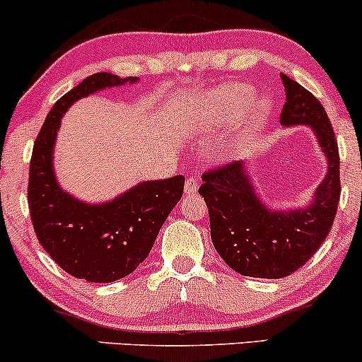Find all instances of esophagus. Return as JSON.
<instances>
[{
  "mask_svg": "<svg viewBox=\"0 0 362 362\" xmlns=\"http://www.w3.org/2000/svg\"><path fill=\"white\" fill-rule=\"evenodd\" d=\"M199 189V180L195 177H187L185 180V194H195Z\"/></svg>",
  "mask_w": 362,
  "mask_h": 362,
  "instance_id": "1",
  "label": "esophagus"
}]
</instances>
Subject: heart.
I'll list each match as a JSON object with an SVG mask.
<instances>
[{
	"mask_svg": "<svg viewBox=\"0 0 362 362\" xmlns=\"http://www.w3.org/2000/svg\"><path fill=\"white\" fill-rule=\"evenodd\" d=\"M252 98H255V93L250 86H230L219 94L214 103H211V110L207 115L216 124L229 123V121L238 119L250 107ZM269 116H272V103L268 99H259L247 116L246 129L239 138V145H246L256 133H259L267 126Z\"/></svg>",
	"mask_w": 362,
	"mask_h": 362,
	"instance_id": "heart-1",
	"label": "heart"
}]
</instances>
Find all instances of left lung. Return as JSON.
<instances>
[{"mask_svg":"<svg viewBox=\"0 0 362 362\" xmlns=\"http://www.w3.org/2000/svg\"><path fill=\"white\" fill-rule=\"evenodd\" d=\"M286 103L283 126H310L327 158V175L310 206L272 211L256 194L245 163L207 170L199 194L206 200L216 251L234 272L255 278H283L302 268L332 228L339 197V148L324 106L305 87L280 74Z\"/></svg>","mask_w":362,"mask_h":362,"instance_id":"obj_1","label":"left lung"}]
</instances>
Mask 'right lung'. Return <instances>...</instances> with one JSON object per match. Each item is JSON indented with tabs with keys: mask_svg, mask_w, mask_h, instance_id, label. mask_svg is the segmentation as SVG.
Here are the masks:
<instances>
[{
	"mask_svg": "<svg viewBox=\"0 0 362 362\" xmlns=\"http://www.w3.org/2000/svg\"><path fill=\"white\" fill-rule=\"evenodd\" d=\"M136 77L98 72L54 104L33 145L28 207L38 241L69 275L111 283L146 259L158 230L184 194L182 175L141 182L104 204L81 202L60 189L54 173V146L60 119L74 103L95 90L133 84Z\"/></svg>",
	"mask_w": 362,
	"mask_h": 362,
	"instance_id": "add662e5",
	"label": "right lung"
}]
</instances>
